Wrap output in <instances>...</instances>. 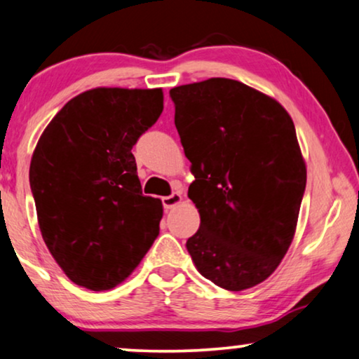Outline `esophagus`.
Here are the masks:
<instances>
[{
    "mask_svg": "<svg viewBox=\"0 0 359 359\" xmlns=\"http://www.w3.org/2000/svg\"><path fill=\"white\" fill-rule=\"evenodd\" d=\"M180 202H182V195H180L179 192H174L172 195H169V197H164L162 198V203H164V208H174L179 205Z\"/></svg>",
    "mask_w": 359,
    "mask_h": 359,
    "instance_id": "obj_1",
    "label": "esophagus"
}]
</instances>
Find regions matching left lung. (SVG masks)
I'll return each instance as SVG.
<instances>
[{
	"instance_id": "left-lung-1",
	"label": "left lung",
	"mask_w": 359,
	"mask_h": 359,
	"mask_svg": "<svg viewBox=\"0 0 359 359\" xmlns=\"http://www.w3.org/2000/svg\"><path fill=\"white\" fill-rule=\"evenodd\" d=\"M170 98L200 213L187 251L218 287H255L277 269L297 228L307 167L292 118L231 79L180 85Z\"/></svg>"
}]
</instances>
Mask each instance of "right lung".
Returning a JSON list of instances; mask_svg holds the SVG:
<instances>
[{"instance_id":"obj_1","label":"right lung","mask_w":359,"mask_h":359,"mask_svg":"<svg viewBox=\"0 0 359 359\" xmlns=\"http://www.w3.org/2000/svg\"><path fill=\"white\" fill-rule=\"evenodd\" d=\"M162 108V88H92L67 102L37 141L29 167L37 222L76 285L116 287L159 235L162 202L142 195L131 149Z\"/></svg>"}]
</instances>
